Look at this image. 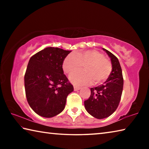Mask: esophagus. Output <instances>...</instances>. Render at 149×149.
<instances>
[{
	"mask_svg": "<svg viewBox=\"0 0 149 149\" xmlns=\"http://www.w3.org/2000/svg\"><path fill=\"white\" fill-rule=\"evenodd\" d=\"M74 91H78V90H79V89H81V87H79V86H76V85H74Z\"/></svg>",
	"mask_w": 149,
	"mask_h": 149,
	"instance_id": "1",
	"label": "esophagus"
}]
</instances>
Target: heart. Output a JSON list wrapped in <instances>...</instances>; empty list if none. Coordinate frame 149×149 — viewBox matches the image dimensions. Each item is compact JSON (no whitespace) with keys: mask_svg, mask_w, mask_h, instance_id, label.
I'll return each mask as SVG.
<instances>
[{"mask_svg":"<svg viewBox=\"0 0 149 149\" xmlns=\"http://www.w3.org/2000/svg\"><path fill=\"white\" fill-rule=\"evenodd\" d=\"M84 68V72L72 74L70 79L76 85L102 84L110 77L112 64L104 54L97 50H87L70 54L65 58L62 68L67 74H71Z\"/></svg>","mask_w":149,"mask_h":149,"instance_id":"1","label":"heart"}]
</instances>
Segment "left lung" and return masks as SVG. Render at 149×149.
I'll list each match as a JSON object with an SVG mask.
<instances>
[{
	"label": "left lung",
	"mask_w": 149,
	"mask_h": 149,
	"mask_svg": "<svg viewBox=\"0 0 149 149\" xmlns=\"http://www.w3.org/2000/svg\"><path fill=\"white\" fill-rule=\"evenodd\" d=\"M103 50L111 59L112 73L104 84L91 88L90 97L84 101L88 113L97 119L107 118L115 112L119 105L123 86L122 71L118 59L110 51Z\"/></svg>",
	"instance_id": "left-lung-1"
}]
</instances>
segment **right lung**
Segmentation results:
<instances>
[{
  "label": "right lung",
  "instance_id": "1",
  "mask_svg": "<svg viewBox=\"0 0 149 149\" xmlns=\"http://www.w3.org/2000/svg\"><path fill=\"white\" fill-rule=\"evenodd\" d=\"M69 50L47 47L31 57L24 76L27 100L33 110L52 118L64 109L74 87L64 74L63 61Z\"/></svg>",
  "mask_w": 149,
  "mask_h": 149
}]
</instances>
